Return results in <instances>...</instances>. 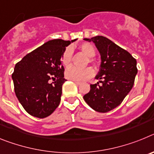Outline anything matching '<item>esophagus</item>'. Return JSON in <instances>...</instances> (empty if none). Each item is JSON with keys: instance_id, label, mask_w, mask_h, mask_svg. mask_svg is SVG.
Masks as SVG:
<instances>
[{"instance_id": "1", "label": "esophagus", "mask_w": 154, "mask_h": 154, "mask_svg": "<svg viewBox=\"0 0 154 154\" xmlns=\"http://www.w3.org/2000/svg\"><path fill=\"white\" fill-rule=\"evenodd\" d=\"M74 82H75V83L77 85H81V83H80V82H75V81H74Z\"/></svg>"}]
</instances>
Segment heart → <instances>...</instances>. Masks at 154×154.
<instances>
[{
	"label": "heart",
	"mask_w": 154,
	"mask_h": 154,
	"mask_svg": "<svg viewBox=\"0 0 154 154\" xmlns=\"http://www.w3.org/2000/svg\"><path fill=\"white\" fill-rule=\"evenodd\" d=\"M79 49L81 50L82 52L89 57V59H87V62L94 63V58L92 57L96 55V49L95 48L89 43H82L78 46ZM72 48L68 47L63 51L62 55V62L64 66L68 67L71 65V62L72 61ZM94 75V70L91 67L79 68L72 66L65 72V77L69 80H72L75 82H82L85 80L92 78Z\"/></svg>",
	"instance_id": "heart-1"
}]
</instances>
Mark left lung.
Here are the masks:
<instances>
[{"instance_id": "8db88e82", "label": "left lung", "mask_w": 154, "mask_h": 154, "mask_svg": "<svg viewBox=\"0 0 154 154\" xmlns=\"http://www.w3.org/2000/svg\"><path fill=\"white\" fill-rule=\"evenodd\" d=\"M84 40L94 42L101 55V65L90 91L83 96L85 103L99 112L117 107L130 92L137 74V60L125 49L103 36Z\"/></svg>"}]
</instances>
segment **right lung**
I'll list each match as a JSON object with an SVG mask.
<instances>
[{
  "instance_id": "1",
  "label": "right lung",
  "mask_w": 154,
  "mask_h": 154,
  "mask_svg": "<svg viewBox=\"0 0 154 154\" xmlns=\"http://www.w3.org/2000/svg\"><path fill=\"white\" fill-rule=\"evenodd\" d=\"M75 40L48 41L15 65L12 74L14 92L30 115L45 118L58 106L66 81L61 58L65 47Z\"/></svg>"
}]
</instances>
